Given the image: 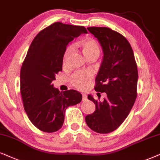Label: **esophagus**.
I'll return each instance as SVG.
<instances>
[{"instance_id":"1","label":"esophagus","mask_w":160,"mask_h":160,"mask_svg":"<svg viewBox=\"0 0 160 160\" xmlns=\"http://www.w3.org/2000/svg\"><path fill=\"white\" fill-rule=\"evenodd\" d=\"M82 101H85L87 99V96H86V94H82Z\"/></svg>"}]
</instances>
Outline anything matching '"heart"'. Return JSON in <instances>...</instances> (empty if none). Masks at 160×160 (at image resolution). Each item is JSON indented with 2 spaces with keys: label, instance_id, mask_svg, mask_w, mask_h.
Wrapping results in <instances>:
<instances>
[{
  "label": "heart",
  "instance_id": "heart-1",
  "mask_svg": "<svg viewBox=\"0 0 160 160\" xmlns=\"http://www.w3.org/2000/svg\"><path fill=\"white\" fill-rule=\"evenodd\" d=\"M78 46L81 48L82 54L86 57V58L90 56L96 55L99 56L100 54V48L98 43L94 40L91 38H85V39L80 40L78 42ZM71 46H68L66 49L65 53L63 56V60L65 61L66 57L71 52ZM91 79V74L88 72H79L75 73L71 78V83L74 88L78 89H82L87 86L88 82Z\"/></svg>",
  "mask_w": 160,
  "mask_h": 160
}]
</instances>
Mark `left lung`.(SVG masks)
<instances>
[{
	"label": "left lung",
	"instance_id": "left-lung-1",
	"mask_svg": "<svg viewBox=\"0 0 160 160\" xmlns=\"http://www.w3.org/2000/svg\"><path fill=\"white\" fill-rule=\"evenodd\" d=\"M100 42L103 58L95 80L96 92H106L102 102L88 95L94 112L86 117L88 126L99 134L111 133L128 117L137 96L138 71L132 48L122 35L110 28L88 27ZM100 94V93H98Z\"/></svg>",
	"mask_w": 160,
	"mask_h": 160
}]
</instances>
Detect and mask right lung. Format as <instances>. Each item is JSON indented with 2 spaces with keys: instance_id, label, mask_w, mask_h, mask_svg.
I'll use <instances>...</instances> for the list:
<instances>
[{
  "instance_id": "right-lung-1",
  "label": "right lung",
  "mask_w": 160,
  "mask_h": 160,
  "mask_svg": "<svg viewBox=\"0 0 160 160\" xmlns=\"http://www.w3.org/2000/svg\"><path fill=\"white\" fill-rule=\"evenodd\" d=\"M82 33L84 26L55 22L41 30L30 45L21 69V94L23 108L36 128L55 132L63 125L66 109L81 102L75 90L60 92L52 82L62 71L66 46Z\"/></svg>"
}]
</instances>
